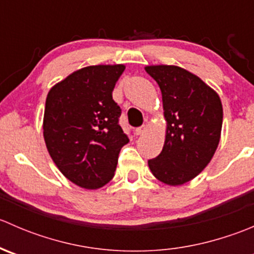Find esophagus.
<instances>
[{"label": "esophagus", "mask_w": 254, "mask_h": 254, "mask_svg": "<svg viewBox=\"0 0 254 254\" xmlns=\"http://www.w3.org/2000/svg\"><path fill=\"white\" fill-rule=\"evenodd\" d=\"M146 129H147V127H146V125H142V127H137V129L135 130V132H136V135H142L143 132L146 131Z\"/></svg>", "instance_id": "1"}]
</instances>
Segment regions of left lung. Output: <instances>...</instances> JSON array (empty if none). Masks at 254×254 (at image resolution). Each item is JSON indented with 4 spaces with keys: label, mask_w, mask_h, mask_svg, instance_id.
<instances>
[{
    "label": "left lung",
    "mask_w": 254,
    "mask_h": 254,
    "mask_svg": "<svg viewBox=\"0 0 254 254\" xmlns=\"http://www.w3.org/2000/svg\"><path fill=\"white\" fill-rule=\"evenodd\" d=\"M160 86L167 122L162 151L148 160L152 175L168 186L195 178L211 161L222 127V104L198 76L173 65L146 66Z\"/></svg>",
    "instance_id": "8db88e82"
}]
</instances>
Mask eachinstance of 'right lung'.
Here are the masks:
<instances>
[{
    "instance_id": "1",
    "label": "right lung",
    "mask_w": 254,
    "mask_h": 254,
    "mask_svg": "<svg viewBox=\"0 0 254 254\" xmlns=\"http://www.w3.org/2000/svg\"><path fill=\"white\" fill-rule=\"evenodd\" d=\"M124 65L87 66L49 91L43 134L56 167L84 189L113 178L118 156L129 137L119 125L122 109L113 99Z\"/></svg>"
}]
</instances>
